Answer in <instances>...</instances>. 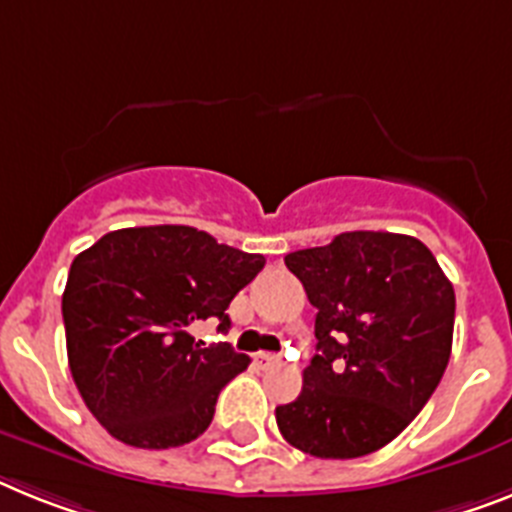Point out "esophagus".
Here are the masks:
<instances>
[{
	"label": "esophagus",
	"instance_id": "obj_1",
	"mask_svg": "<svg viewBox=\"0 0 512 512\" xmlns=\"http://www.w3.org/2000/svg\"><path fill=\"white\" fill-rule=\"evenodd\" d=\"M257 364H260L263 369L281 367L283 359H281V354H268V351H263V354H257Z\"/></svg>",
	"mask_w": 512,
	"mask_h": 512
}]
</instances>
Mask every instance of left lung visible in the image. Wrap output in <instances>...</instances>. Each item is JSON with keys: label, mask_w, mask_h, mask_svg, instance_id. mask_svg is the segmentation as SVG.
<instances>
[{"label": "left lung", "mask_w": 512, "mask_h": 512, "mask_svg": "<svg viewBox=\"0 0 512 512\" xmlns=\"http://www.w3.org/2000/svg\"><path fill=\"white\" fill-rule=\"evenodd\" d=\"M317 307L302 393L278 406L283 440L315 458L375 453L409 427L453 349L455 291L419 239L346 231L286 255Z\"/></svg>", "instance_id": "obj_1"}]
</instances>
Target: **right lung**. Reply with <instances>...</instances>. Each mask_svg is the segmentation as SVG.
I'll return each mask as SVG.
<instances>
[{
  "instance_id": "obj_1",
  "label": "right lung",
  "mask_w": 512,
  "mask_h": 512,
  "mask_svg": "<svg viewBox=\"0 0 512 512\" xmlns=\"http://www.w3.org/2000/svg\"><path fill=\"white\" fill-rule=\"evenodd\" d=\"M265 257L192 226L101 236L72 260L62 294L67 359L85 406L132 448H179L213 422L218 393L249 367L229 343L205 346L192 325L216 317Z\"/></svg>"
}]
</instances>
